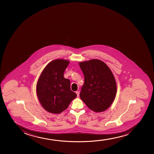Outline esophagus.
Returning a JSON list of instances; mask_svg holds the SVG:
<instances>
[{"label": "esophagus", "mask_w": 154, "mask_h": 154, "mask_svg": "<svg viewBox=\"0 0 154 154\" xmlns=\"http://www.w3.org/2000/svg\"><path fill=\"white\" fill-rule=\"evenodd\" d=\"M76 94H77V97H79V94H80V91H76Z\"/></svg>", "instance_id": "obj_1"}]
</instances>
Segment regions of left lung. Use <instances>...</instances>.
I'll return each mask as SVG.
<instances>
[{"mask_svg": "<svg viewBox=\"0 0 154 154\" xmlns=\"http://www.w3.org/2000/svg\"><path fill=\"white\" fill-rule=\"evenodd\" d=\"M84 84L80 97L90 109L101 112L107 109L115 100L117 84L113 73L104 62L97 59L80 62Z\"/></svg>", "mask_w": 154, "mask_h": 154, "instance_id": "obj_1", "label": "left lung"}]
</instances>
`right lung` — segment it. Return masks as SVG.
<instances>
[{"mask_svg":"<svg viewBox=\"0 0 154 154\" xmlns=\"http://www.w3.org/2000/svg\"><path fill=\"white\" fill-rule=\"evenodd\" d=\"M69 63L64 59L52 60L45 67L37 80V97L42 107L50 113H61L77 96L71 90L70 80L64 76Z\"/></svg>","mask_w":154,"mask_h":154,"instance_id":"add662e5","label":"right lung"}]
</instances>
